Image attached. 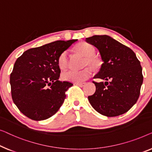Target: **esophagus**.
Masks as SVG:
<instances>
[{
    "label": "esophagus",
    "mask_w": 152,
    "mask_h": 152,
    "mask_svg": "<svg viewBox=\"0 0 152 152\" xmlns=\"http://www.w3.org/2000/svg\"><path fill=\"white\" fill-rule=\"evenodd\" d=\"M75 84L77 85H78L79 87H83L85 85V83H76Z\"/></svg>",
    "instance_id": "1"
}]
</instances>
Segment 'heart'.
<instances>
[{
    "mask_svg": "<svg viewBox=\"0 0 152 152\" xmlns=\"http://www.w3.org/2000/svg\"><path fill=\"white\" fill-rule=\"evenodd\" d=\"M78 52L84 56L86 57L84 65L96 69L98 66V60L94 56L95 49L92 45L86 42H82L76 47ZM58 65L61 69H65L69 65V58H68V52L65 51L61 53L58 58ZM92 72L89 67H86L80 71L70 69L64 72L62 74V78L63 80L72 81L75 83H80L86 80L91 76Z\"/></svg>",
    "mask_w": 152,
    "mask_h": 152,
    "instance_id": "heart-1",
    "label": "heart"
}]
</instances>
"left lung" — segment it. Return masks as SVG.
<instances>
[{"mask_svg":"<svg viewBox=\"0 0 152 152\" xmlns=\"http://www.w3.org/2000/svg\"><path fill=\"white\" fill-rule=\"evenodd\" d=\"M86 41L98 49L102 61L94 78L107 80L93 81L96 91L88 96L91 105L107 117L125 114L139 98L143 81L140 61L131 49L110 36L95 35Z\"/></svg>","mask_w":152,"mask_h":152,"instance_id":"8db88e82","label":"left lung"}]
</instances>
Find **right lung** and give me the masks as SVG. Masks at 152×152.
<instances>
[{
    "label": "right lung",
    "instance_id": "add662e5",
    "mask_svg": "<svg viewBox=\"0 0 152 152\" xmlns=\"http://www.w3.org/2000/svg\"><path fill=\"white\" fill-rule=\"evenodd\" d=\"M76 40H56L25 51L15 62L10 74L13 102L34 121L48 119L58 112L73 85L60 81L58 58Z\"/></svg>",
    "mask_w": 152,
    "mask_h": 152
}]
</instances>
